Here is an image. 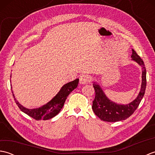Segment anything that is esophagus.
Masks as SVG:
<instances>
[{"label":"esophagus","mask_w":155,"mask_h":155,"mask_svg":"<svg viewBox=\"0 0 155 155\" xmlns=\"http://www.w3.org/2000/svg\"><path fill=\"white\" fill-rule=\"evenodd\" d=\"M79 81L81 84H86L88 81H89V76L86 74H82L79 78Z\"/></svg>","instance_id":"esophagus-1"}]
</instances>
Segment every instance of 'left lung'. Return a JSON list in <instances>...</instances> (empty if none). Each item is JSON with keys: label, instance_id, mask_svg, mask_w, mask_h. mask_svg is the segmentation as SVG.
I'll return each instance as SVG.
<instances>
[{"label": "left lung", "instance_id": "left-lung-1", "mask_svg": "<svg viewBox=\"0 0 155 155\" xmlns=\"http://www.w3.org/2000/svg\"><path fill=\"white\" fill-rule=\"evenodd\" d=\"M132 59L142 67V84L140 93L130 103L125 105L118 104L108 99L99 84L94 83L93 85L95 91V98L93 101L92 108L94 114L102 120L117 122L127 119L136 110L144 97L147 86L146 68L142 58L137 54L136 51L133 49H132Z\"/></svg>", "mask_w": 155, "mask_h": 155}]
</instances>
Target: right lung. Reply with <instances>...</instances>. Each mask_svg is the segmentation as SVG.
I'll use <instances>...</instances> for the list:
<instances>
[{
    "instance_id": "add662e5",
    "label": "right lung",
    "mask_w": 155,
    "mask_h": 155,
    "mask_svg": "<svg viewBox=\"0 0 155 155\" xmlns=\"http://www.w3.org/2000/svg\"><path fill=\"white\" fill-rule=\"evenodd\" d=\"M78 82H79V79L77 78V79L74 80L73 81L69 82V83L65 84L61 88V89L57 93V94L51 101H49L48 103L43 105L41 107L34 108V109H28V108L22 107L15 98L12 90V87L11 91L12 96L15 98L16 103L21 111L37 120H45L51 119V118H53L59 113L62 108L63 107L64 102L68 96V94L74 88L77 87Z\"/></svg>"
}]
</instances>
